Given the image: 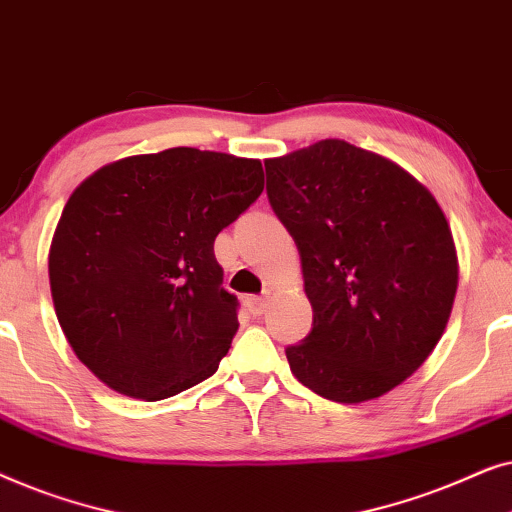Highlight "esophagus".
I'll use <instances>...</instances> for the list:
<instances>
[{"label": "esophagus", "instance_id": "obj_1", "mask_svg": "<svg viewBox=\"0 0 512 512\" xmlns=\"http://www.w3.org/2000/svg\"><path fill=\"white\" fill-rule=\"evenodd\" d=\"M247 307H249V312L254 314V317H261V314L268 310V298H263V296H249L247 298Z\"/></svg>", "mask_w": 512, "mask_h": 512}]
</instances>
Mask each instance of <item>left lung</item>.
<instances>
[{"instance_id": "left-lung-1", "label": "left lung", "mask_w": 512, "mask_h": 512, "mask_svg": "<svg viewBox=\"0 0 512 512\" xmlns=\"http://www.w3.org/2000/svg\"><path fill=\"white\" fill-rule=\"evenodd\" d=\"M265 174L312 303L310 335L286 347L291 373L335 403L384 396L450 319L459 270L443 209L403 167L342 139L265 160Z\"/></svg>"}]
</instances>
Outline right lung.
<instances>
[{
	"instance_id": "add662e5",
	"label": "right lung",
	"mask_w": 512,
	"mask_h": 512,
	"mask_svg": "<svg viewBox=\"0 0 512 512\" xmlns=\"http://www.w3.org/2000/svg\"><path fill=\"white\" fill-rule=\"evenodd\" d=\"M261 193V160L188 146L90 174L48 254L55 314L83 366L142 401L214 375L240 326L214 240Z\"/></svg>"
}]
</instances>
